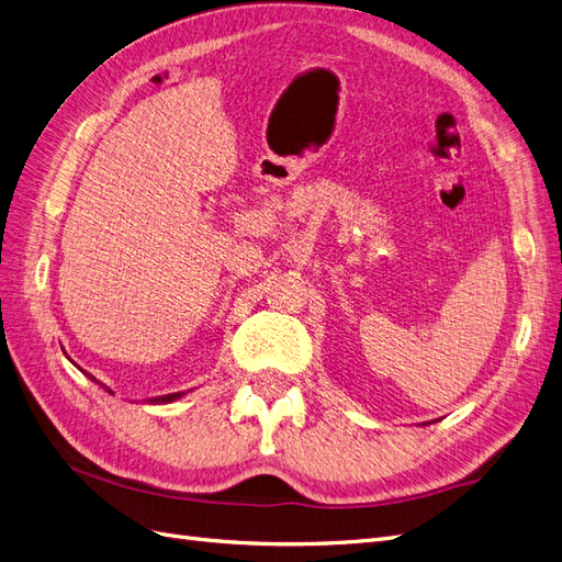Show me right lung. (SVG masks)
Segmentation results:
<instances>
[{"label": "right lung", "mask_w": 562, "mask_h": 562, "mask_svg": "<svg viewBox=\"0 0 562 562\" xmlns=\"http://www.w3.org/2000/svg\"><path fill=\"white\" fill-rule=\"evenodd\" d=\"M178 396H180V394H168V396H161L159 401H161V403H168V401H173V398H178Z\"/></svg>", "instance_id": "obj_1"}]
</instances>
